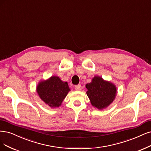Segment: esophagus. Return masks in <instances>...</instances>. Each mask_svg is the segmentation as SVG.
Returning <instances> with one entry per match:
<instances>
[{"label":"esophagus","instance_id":"34e87169","mask_svg":"<svg viewBox=\"0 0 151 151\" xmlns=\"http://www.w3.org/2000/svg\"><path fill=\"white\" fill-rule=\"evenodd\" d=\"M74 89L76 91H81L82 89V86L81 85H76L74 87Z\"/></svg>","mask_w":151,"mask_h":151}]
</instances>
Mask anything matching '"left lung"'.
Returning a JSON list of instances; mask_svg holds the SVG:
<instances>
[{"label":"left lung","mask_w":151,"mask_h":151,"mask_svg":"<svg viewBox=\"0 0 151 151\" xmlns=\"http://www.w3.org/2000/svg\"><path fill=\"white\" fill-rule=\"evenodd\" d=\"M87 95L93 106L102 109L112 102L116 97V87L112 83L105 81L100 77H94L92 82L86 84Z\"/></svg>","instance_id":"left-lung-1"}]
</instances>
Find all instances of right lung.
I'll use <instances>...</instances> for the list:
<instances>
[{"instance_id": "1", "label": "right lung", "mask_w": 151, "mask_h": 151, "mask_svg": "<svg viewBox=\"0 0 151 151\" xmlns=\"http://www.w3.org/2000/svg\"><path fill=\"white\" fill-rule=\"evenodd\" d=\"M70 91L67 82H63L57 76L41 82L37 87L39 97L50 107H58Z\"/></svg>"}]
</instances>
